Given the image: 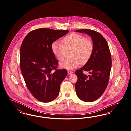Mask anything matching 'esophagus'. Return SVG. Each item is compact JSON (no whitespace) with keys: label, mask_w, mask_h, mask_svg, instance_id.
<instances>
[{"label":"esophagus","mask_w":131,"mask_h":131,"mask_svg":"<svg viewBox=\"0 0 131 131\" xmlns=\"http://www.w3.org/2000/svg\"><path fill=\"white\" fill-rule=\"evenodd\" d=\"M73 73V72L72 71H71V70H68V73L69 74H71Z\"/></svg>","instance_id":"1"}]
</instances>
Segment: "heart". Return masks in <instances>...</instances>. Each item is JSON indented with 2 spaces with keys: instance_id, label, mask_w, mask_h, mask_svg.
Returning a JSON list of instances; mask_svg holds the SVG:
<instances>
[{
  "instance_id": "1",
  "label": "heart",
  "mask_w": 131,
  "mask_h": 131,
  "mask_svg": "<svg viewBox=\"0 0 131 131\" xmlns=\"http://www.w3.org/2000/svg\"><path fill=\"white\" fill-rule=\"evenodd\" d=\"M62 43L53 42L51 49L56 58L62 61L66 56L67 50H72L70 56L72 57L60 63L62 68L71 70L77 68L80 64L87 62L92 56L94 50L93 42L83 35L78 33H72L63 38Z\"/></svg>"
}]
</instances>
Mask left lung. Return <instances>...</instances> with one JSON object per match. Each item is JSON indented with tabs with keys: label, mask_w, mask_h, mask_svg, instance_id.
<instances>
[{
	"label": "left lung",
	"mask_w": 131,
	"mask_h": 131,
	"mask_svg": "<svg viewBox=\"0 0 131 131\" xmlns=\"http://www.w3.org/2000/svg\"><path fill=\"white\" fill-rule=\"evenodd\" d=\"M75 31L88 34L93 43L92 56L84 66L75 72L78 77L75 85L78 97L84 102H92L103 95L108 84L112 67L111 54L106 39L100 33L90 29ZM84 70L91 75H84Z\"/></svg>",
	"instance_id": "left-lung-1"
}]
</instances>
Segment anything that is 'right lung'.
I'll list each match as a JSON object with an SVG mask.
<instances>
[{"instance_id": "obj_1", "label": "right lung", "mask_w": 131, "mask_h": 131, "mask_svg": "<svg viewBox=\"0 0 131 131\" xmlns=\"http://www.w3.org/2000/svg\"><path fill=\"white\" fill-rule=\"evenodd\" d=\"M68 32L39 28L30 32L22 42L19 53L21 72L28 89L40 102H50L56 98L67 75L66 70L57 69L58 63L51 46Z\"/></svg>"}]
</instances>
